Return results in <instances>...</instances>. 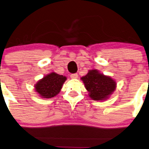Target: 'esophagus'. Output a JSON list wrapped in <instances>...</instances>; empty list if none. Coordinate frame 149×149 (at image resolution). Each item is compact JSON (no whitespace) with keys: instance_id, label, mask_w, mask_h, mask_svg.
I'll return each instance as SVG.
<instances>
[{"instance_id":"obj_1","label":"esophagus","mask_w":149,"mask_h":149,"mask_svg":"<svg viewBox=\"0 0 149 149\" xmlns=\"http://www.w3.org/2000/svg\"><path fill=\"white\" fill-rule=\"evenodd\" d=\"M71 78L72 79H76L78 78V74L77 73H72V74H71Z\"/></svg>"}]
</instances>
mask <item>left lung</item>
I'll return each mask as SVG.
<instances>
[{"mask_svg":"<svg viewBox=\"0 0 149 149\" xmlns=\"http://www.w3.org/2000/svg\"><path fill=\"white\" fill-rule=\"evenodd\" d=\"M80 79L88 91V96L93 100L104 101L108 100L117 87L114 79L104 75L97 69L89 70L87 74Z\"/></svg>","mask_w":149,"mask_h":149,"instance_id":"8db88e82","label":"left lung"}]
</instances>
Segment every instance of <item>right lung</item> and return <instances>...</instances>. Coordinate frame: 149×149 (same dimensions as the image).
Returning a JSON list of instances; mask_svg holds the SVG:
<instances>
[{"mask_svg":"<svg viewBox=\"0 0 149 149\" xmlns=\"http://www.w3.org/2000/svg\"><path fill=\"white\" fill-rule=\"evenodd\" d=\"M67 79L66 76L52 72L38 81L34 85L35 91L42 98H52L60 93Z\"/></svg>","mask_w":149,"mask_h":149,"instance_id":"1","label":"right lung"}]
</instances>
